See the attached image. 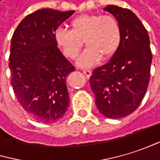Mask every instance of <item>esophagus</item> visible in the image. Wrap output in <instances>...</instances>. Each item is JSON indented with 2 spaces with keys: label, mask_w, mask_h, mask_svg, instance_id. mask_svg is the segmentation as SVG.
Returning <instances> with one entry per match:
<instances>
[{
  "label": "esophagus",
  "mask_w": 160,
  "mask_h": 160,
  "mask_svg": "<svg viewBox=\"0 0 160 160\" xmlns=\"http://www.w3.org/2000/svg\"><path fill=\"white\" fill-rule=\"evenodd\" d=\"M82 72H83V74H84L87 78H90L91 75H92V71H91V70H88V69H84Z\"/></svg>",
  "instance_id": "34e87169"
}]
</instances>
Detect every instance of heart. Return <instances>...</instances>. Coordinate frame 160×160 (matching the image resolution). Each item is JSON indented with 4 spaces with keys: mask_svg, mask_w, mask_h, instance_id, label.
<instances>
[{
    "mask_svg": "<svg viewBox=\"0 0 160 160\" xmlns=\"http://www.w3.org/2000/svg\"><path fill=\"white\" fill-rule=\"evenodd\" d=\"M54 39L65 57L75 59L83 46L88 48L77 60L79 66L89 67L98 63L102 56H113L122 41V32L118 20L110 15L83 14L71 21V30L59 27L54 32Z\"/></svg>",
    "mask_w": 160,
    "mask_h": 160,
    "instance_id": "heart-1",
    "label": "heart"
}]
</instances>
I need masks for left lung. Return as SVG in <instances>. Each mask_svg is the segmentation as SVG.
Returning a JSON list of instances; mask_svg holds the SVG:
<instances>
[{
    "label": "left lung",
    "mask_w": 160,
    "mask_h": 160,
    "mask_svg": "<svg viewBox=\"0 0 160 160\" xmlns=\"http://www.w3.org/2000/svg\"><path fill=\"white\" fill-rule=\"evenodd\" d=\"M104 10L118 20L122 41L112 59L93 71L90 84L98 111L107 118L118 119L132 113L144 98L152 52L148 32L131 10L116 5Z\"/></svg>",
    "instance_id": "obj_1"
}]
</instances>
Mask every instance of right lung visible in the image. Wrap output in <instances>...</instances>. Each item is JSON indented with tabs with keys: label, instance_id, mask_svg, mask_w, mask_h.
I'll return each instance as SVG.
<instances>
[{
	"label": "right lung",
	"instance_id": "right-lung-1",
	"mask_svg": "<svg viewBox=\"0 0 160 160\" xmlns=\"http://www.w3.org/2000/svg\"><path fill=\"white\" fill-rule=\"evenodd\" d=\"M74 12L37 10L26 16L13 34L11 84L23 110L36 121L56 122L69 106L66 77L75 67L57 48L54 32Z\"/></svg>",
	"mask_w": 160,
	"mask_h": 160
}]
</instances>
